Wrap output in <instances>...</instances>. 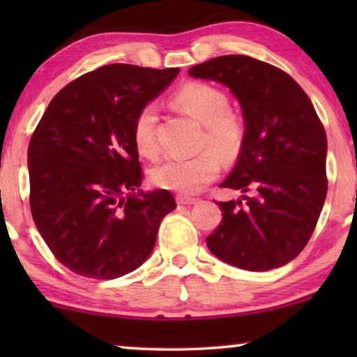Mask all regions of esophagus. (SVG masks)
I'll return each instance as SVG.
<instances>
[{"label":"esophagus","instance_id":"34e87169","mask_svg":"<svg viewBox=\"0 0 357 357\" xmlns=\"http://www.w3.org/2000/svg\"><path fill=\"white\" fill-rule=\"evenodd\" d=\"M197 202H198V198L187 197V195H178V197H177V203L178 204H195Z\"/></svg>","mask_w":357,"mask_h":357}]
</instances>
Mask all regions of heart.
Here are the masks:
<instances>
[{
  "mask_svg": "<svg viewBox=\"0 0 357 357\" xmlns=\"http://www.w3.org/2000/svg\"><path fill=\"white\" fill-rule=\"evenodd\" d=\"M174 104L204 125L202 148L192 158H167L151 170V180L160 188L180 193H197L221 172V159L231 160L241 153L245 139L242 116L229 109L226 92L202 81H190L174 94ZM135 146L141 155L155 159L160 153L158 133V110L144 105L133 125ZM215 151H213L212 149Z\"/></svg>",
  "mask_w": 357,
  "mask_h": 357,
  "instance_id": "heart-1",
  "label": "heart"
}]
</instances>
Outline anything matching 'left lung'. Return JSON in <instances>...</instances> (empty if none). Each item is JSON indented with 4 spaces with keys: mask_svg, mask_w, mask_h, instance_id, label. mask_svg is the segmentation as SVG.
Instances as JSON below:
<instances>
[{
    "mask_svg": "<svg viewBox=\"0 0 357 357\" xmlns=\"http://www.w3.org/2000/svg\"><path fill=\"white\" fill-rule=\"evenodd\" d=\"M188 75L226 84L245 119L241 155L221 187L248 195L219 202L222 221L208 248L242 270L286 265L310 241L328 190L326 133L309 96L287 73L245 55L213 58Z\"/></svg>",
    "mask_w": 357,
    "mask_h": 357,
    "instance_id": "obj_1",
    "label": "left lung"
}]
</instances>
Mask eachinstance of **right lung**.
<instances>
[{
    "label": "right lung",
    "instance_id": "obj_1",
    "mask_svg": "<svg viewBox=\"0 0 357 357\" xmlns=\"http://www.w3.org/2000/svg\"><path fill=\"white\" fill-rule=\"evenodd\" d=\"M178 68L105 65L66 84L48 104L27 151L33 222L61 265L115 280L153 252L177 203L167 190L143 193L133 139L138 112Z\"/></svg>",
    "mask_w": 357,
    "mask_h": 357
}]
</instances>
